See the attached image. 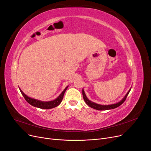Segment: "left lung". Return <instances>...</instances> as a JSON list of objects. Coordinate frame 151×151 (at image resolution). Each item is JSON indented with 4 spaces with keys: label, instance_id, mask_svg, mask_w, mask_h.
<instances>
[{
    "label": "left lung",
    "instance_id": "1",
    "mask_svg": "<svg viewBox=\"0 0 151 151\" xmlns=\"http://www.w3.org/2000/svg\"><path fill=\"white\" fill-rule=\"evenodd\" d=\"M130 91V89L129 91V92H128L127 94L125 95V98H123L120 102L118 103H116V104H110V105H101V104H96V103H93L92 101H89V100L88 98H87V97H86V94L84 93V89H83V98H84V101L91 108H94L95 109H97V110H107V109H114V108H117V107H118L119 106H120V105L122 104H123V103H124V101H125V99H126V98L127 97L128 94H129Z\"/></svg>",
    "mask_w": 151,
    "mask_h": 151
}]
</instances>
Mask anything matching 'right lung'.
Segmentation results:
<instances>
[{
	"label": "right lung",
	"instance_id": "right-lung-1",
	"mask_svg": "<svg viewBox=\"0 0 151 151\" xmlns=\"http://www.w3.org/2000/svg\"><path fill=\"white\" fill-rule=\"evenodd\" d=\"M68 88V86L66 87L65 89L63 91V92L60 94V95L56 99L53 100V101H48V102H43V101H40L39 100H36L35 99H32L31 98H29L27 96L22 92V91L20 89V91L21 94L23 96V97L26 99V101L29 103L32 106H33L35 107H37L39 108H42V109H51L53 108L56 107L58 106L59 104H60L62 102L63 98V95H64V93L65 92V91L67 90Z\"/></svg>",
	"mask_w": 151,
	"mask_h": 151
}]
</instances>
